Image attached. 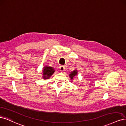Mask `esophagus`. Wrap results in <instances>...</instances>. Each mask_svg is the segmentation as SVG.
<instances>
[{
  "label": "esophagus",
  "mask_w": 126,
  "mask_h": 126,
  "mask_svg": "<svg viewBox=\"0 0 126 126\" xmlns=\"http://www.w3.org/2000/svg\"><path fill=\"white\" fill-rule=\"evenodd\" d=\"M59 69L60 71H63L64 70V66H63V65H61V66H60L59 67Z\"/></svg>",
  "instance_id": "1"
}]
</instances>
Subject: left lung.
Listing matches in <instances>:
<instances>
[{
    "label": "left lung",
    "instance_id": "8db88e82",
    "mask_svg": "<svg viewBox=\"0 0 126 126\" xmlns=\"http://www.w3.org/2000/svg\"><path fill=\"white\" fill-rule=\"evenodd\" d=\"M77 70H74L73 71L71 72V73L70 74V75H69V76H70V77L71 78V79H72L75 76H76V75H77Z\"/></svg>",
    "mask_w": 126,
    "mask_h": 126
}]
</instances>
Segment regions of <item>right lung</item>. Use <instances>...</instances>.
I'll return each mask as SVG.
<instances>
[{
    "label": "right lung",
    "mask_w": 126,
    "mask_h": 126,
    "mask_svg": "<svg viewBox=\"0 0 126 126\" xmlns=\"http://www.w3.org/2000/svg\"><path fill=\"white\" fill-rule=\"evenodd\" d=\"M55 72L54 69L50 67H45L43 69V78L48 79Z\"/></svg>",
    "instance_id": "right-lung-1"
}]
</instances>
